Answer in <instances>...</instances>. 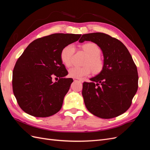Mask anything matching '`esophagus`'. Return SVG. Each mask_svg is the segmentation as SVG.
Masks as SVG:
<instances>
[{"label": "esophagus", "instance_id": "obj_1", "mask_svg": "<svg viewBox=\"0 0 150 150\" xmlns=\"http://www.w3.org/2000/svg\"><path fill=\"white\" fill-rule=\"evenodd\" d=\"M73 79H74V81H80V82H83V81H81V80L78 79H76V78H74Z\"/></svg>", "mask_w": 150, "mask_h": 150}]
</instances>
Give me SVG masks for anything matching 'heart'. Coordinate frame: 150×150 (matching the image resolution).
<instances>
[{"label":"heart","instance_id":"obj_1","mask_svg":"<svg viewBox=\"0 0 150 150\" xmlns=\"http://www.w3.org/2000/svg\"><path fill=\"white\" fill-rule=\"evenodd\" d=\"M83 49L88 55V58L85 62V65L87 66L71 68L69 70V76L71 78L80 79L88 76L91 72V66L93 71L95 72H99L103 68V62L99 56L101 54V49L98 46V45L93 42H88L83 45ZM75 50L74 45L72 44H67L62 48L60 57L62 62L66 66L69 67L71 66L72 57Z\"/></svg>","mask_w":150,"mask_h":150}]
</instances>
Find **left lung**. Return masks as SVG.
Returning <instances> with one entry per match:
<instances>
[{"mask_svg":"<svg viewBox=\"0 0 150 150\" xmlns=\"http://www.w3.org/2000/svg\"><path fill=\"white\" fill-rule=\"evenodd\" d=\"M91 41L101 49V71L90 83L84 82L82 95L85 106L103 119L118 116L128 110L138 87V75L129 52L120 40L101 33L83 34L79 42Z\"/></svg>","mask_w":150,"mask_h":150,"instance_id":"8db88e82","label":"left lung"}]
</instances>
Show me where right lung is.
Segmentation results:
<instances>
[{"label": "right lung", "instance_id": "1", "mask_svg": "<svg viewBox=\"0 0 150 150\" xmlns=\"http://www.w3.org/2000/svg\"><path fill=\"white\" fill-rule=\"evenodd\" d=\"M81 34H53L32 42L18 59L12 73L13 94L21 108L35 117L51 116L59 111L73 79L62 78L68 72L60 54L66 45ZM61 79L54 83L52 77Z\"/></svg>", "mask_w": 150, "mask_h": 150}]
</instances>
